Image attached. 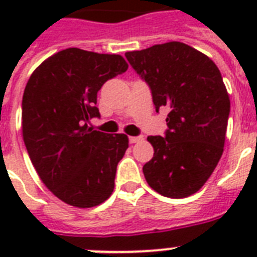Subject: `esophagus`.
<instances>
[{
    "label": "esophagus",
    "mask_w": 257,
    "mask_h": 257,
    "mask_svg": "<svg viewBox=\"0 0 257 257\" xmlns=\"http://www.w3.org/2000/svg\"><path fill=\"white\" fill-rule=\"evenodd\" d=\"M141 140H143V137H140V136L129 137V143H131V144H136V143H139V141H141Z\"/></svg>",
    "instance_id": "34e87169"
}]
</instances>
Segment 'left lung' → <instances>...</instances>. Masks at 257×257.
<instances>
[{"label": "left lung", "mask_w": 257, "mask_h": 257, "mask_svg": "<svg viewBox=\"0 0 257 257\" xmlns=\"http://www.w3.org/2000/svg\"><path fill=\"white\" fill-rule=\"evenodd\" d=\"M151 88L156 112L169 110L165 136H149L155 153L143 167L157 193L183 199L203 187L224 151L231 101L219 68L195 48L172 41L126 52Z\"/></svg>", "instance_id": "left-lung-1"}]
</instances>
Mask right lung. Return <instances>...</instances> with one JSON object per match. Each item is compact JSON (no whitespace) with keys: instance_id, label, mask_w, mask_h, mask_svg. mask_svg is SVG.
I'll return each mask as SVG.
<instances>
[{"instance_id":"right-lung-1","label":"right lung","mask_w":257,"mask_h":257,"mask_svg":"<svg viewBox=\"0 0 257 257\" xmlns=\"http://www.w3.org/2000/svg\"><path fill=\"white\" fill-rule=\"evenodd\" d=\"M128 64L118 54L69 48L30 76L22 97V136L32 164L54 196L77 208L112 195L118 161L128 148L122 133L93 131L100 117L97 92Z\"/></svg>"}]
</instances>
